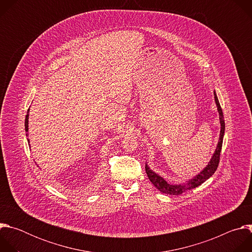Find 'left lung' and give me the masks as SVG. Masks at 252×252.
<instances>
[{
  "label": "left lung",
  "mask_w": 252,
  "mask_h": 252,
  "mask_svg": "<svg viewBox=\"0 0 252 252\" xmlns=\"http://www.w3.org/2000/svg\"><path fill=\"white\" fill-rule=\"evenodd\" d=\"M214 99L215 103H217L218 106V111L220 114V140L218 143L217 150H215L210 161L208 164L203 168L202 171H200L197 175H195L193 178L189 179L187 183H184L183 185H169L165 182V179H163L161 176L157 174L155 171H153L148 164H146V171L147 174L150 178V181L152 184L162 193L165 194H170V195H179L188 190H190L192 189L197 188L201 184H203L205 181L215 172V170L218 169L219 163H220V153H221V148H222V141H223V135H224V129H225V125H224V119H223V114L220 103L219 101V98L217 96V94L214 92Z\"/></svg>",
  "instance_id": "1"
}]
</instances>
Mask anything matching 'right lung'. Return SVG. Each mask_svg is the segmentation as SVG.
<instances>
[{"instance_id":"1","label":"right lung","mask_w":252,"mask_h":252,"mask_svg":"<svg viewBox=\"0 0 252 252\" xmlns=\"http://www.w3.org/2000/svg\"><path fill=\"white\" fill-rule=\"evenodd\" d=\"M29 111L30 110H28V113H27V116H26V120H25V129H26V131H28V129H29ZM27 135H28V133H27ZM28 142H30L29 141V139H28Z\"/></svg>"}]
</instances>
